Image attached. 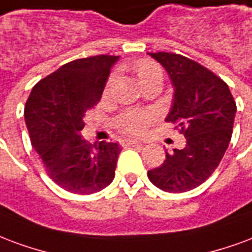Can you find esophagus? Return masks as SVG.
I'll return each instance as SVG.
<instances>
[{"mask_svg": "<svg viewBox=\"0 0 252 252\" xmlns=\"http://www.w3.org/2000/svg\"><path fill=\"white\" fill-rule=\"evenodd\" d=\"M125 145L126 146H133V145H141V142L135 141V139H125Z\"/></svg>", "mask_w": 252, "mask_h": 252, "instance_id": "obj_1", "label": "esophagus"}]
</instances>
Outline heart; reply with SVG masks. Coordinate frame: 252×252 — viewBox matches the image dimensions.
Instances as JSON below:
<instances>
[{
  "label": "heart",
  "mask_w": 252,
  "mask_h": 252,
  "mask_svg": "<svg viewBox=\"0 0 252 252\" xmlns=\"http://www.w3.org/2000/svg\"><path fill=\"white\" fill-rule=\"evenodd\" d=\"M134 73L138 79L141 87L145 86L149 82H152L154 79H162V72L161 68L150 60H139L134 64ZM113 80V76L110 79V82ZM152 117L148 113L144 111H127L125 113L118 121V127L127 134H138L144 133L146 127H148L149 122H150Z\"/></svg>",
  "instance_id": "heart-1"
}]
</instances>
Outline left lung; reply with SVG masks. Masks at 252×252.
<instances>
[{
	"label": "left lung",
	"mask_w": 252,
	"mask_h": 252,
	"mask_svg": "<svg viewBox=\"0 0 252 252\" xmlns=\"http://www.w3.org/2000/svg\"><path fill=\"white\" fill-rule=\"evenodd\" d=\"M168 72L173 99L165 121L181 127L184 149L166 152L164 164L149 180L169 193L197 188L214 173L228 148L236 104L227 84L190 59L169 52L148 53Z\"/></svg>",
	"instance_id": "1"
}]
</instances>
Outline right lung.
<instances>
[{
    "instance_id": "1",
    "label": "right lung",
    "mask_w": 252,
    "mask_h": 252,
    "mask_svg": "<svg viewBox=\"0 0 252 252\" xmlns=\"http://www.w3.org/2000/svg\"><path fill=\"white\" fill-rule=\"evenodd\" d=\"M118 60L99 55L69 62L40 80L27 100L24 117L32 146L49 177L68 192L96 193L114 180L119 145L90 144L80 131Z\"/></svg>"
}]
</instances>
